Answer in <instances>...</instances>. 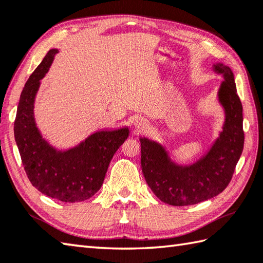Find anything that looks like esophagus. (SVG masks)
Masks as SVG:
<instances>
[{
  "label": "esophagus",
  "instance_id": "esophagus-1",
  "mask_svg": "<svg viewBox=\"0 0 263 263\" xmlns=\"http://www.w3.org/2000/svg\"><path fill=\"white\" fill-rule=\"evenodd\" d=\"M135 125L137 128H139V130H145L146 122L143 121L142 118H138V120H136V122H135Z\"/></svg>",
  "mask_w": 263,
  "mask_h": 263
}]
</instances>
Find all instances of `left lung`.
<instances>
[{"label": "left lung", "mask_w": 263, "mask_h": 263, "mask_svg": "<svg viewBox=\"0 0 263 263\" xmlns=\"http://www.w3.org/2000/svg\"><path fill=\"white\" fill-rule=\"evenodd\" d=\"M222 76L218 102L224 120L219 136L196 161L181 164L174 161L165 145L140 137L141 168L146 182L158 199L173 206H186L208 200L228 186L243 153V106L237 96L234 74L222 63L212 65Z\"/></svg>", "instance_id": "left-lung-1"}]
</instances>
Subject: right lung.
Returning <instances> with one entry per match:
<instances>
[{"label":"right lung","mask_w":263,"mask_h":263,"mask_svg":"<svg viewBox=\"0 0 263 263\" xmlns=\"http://www.w3.org/2000/svg\"><path fill=\"white\" fill-rule=\"evenodd\" d=\"M58 49H51L26 82L14 121V140L26 174L45 196L66 203L89 199L99 190L114 154L128 137V126L100 128L69 148H55L36 124L35 99Z\"/></svg>","instance_id":"obj_1"}]
</instances>
